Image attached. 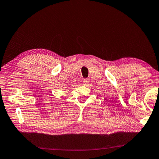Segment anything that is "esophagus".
I'll list each match as a JSON object with an SVG mask.
<instances>
[{
    "mask_svg": "<svg viewBox=\"0 0 159 159\" xmlns=\"http://www.w3.org/2000/svg\"><path fill=\"white\" fill-rule=\"evenodd\" d=\"M88 83H89V80L88 79H84L83 80L84 85H87Z\"/></svg>",
    "mask_w": 159,
    "mask_h": 159,
    "instance_id": "34e87169",
    "label": "esophagus"
}]
</instances>
